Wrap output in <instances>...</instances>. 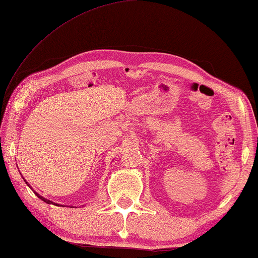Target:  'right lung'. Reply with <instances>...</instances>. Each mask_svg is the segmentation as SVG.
<instances>
[{"mask_svg":"<svg viewBox=\"0 0 258 258\" xmlns=\"http://www.w3.org/2000/svg\"><path fill=\"white\" fill-rule=\"evenodd\" d=\"M35 194H36V196L38 197V199H40V200H42V201H43V202H45V203H48V204H54V206H57V204L52 203V202H51V201H49V200H45V199H44V197H42V196H40V195H38V194H37V192H35Z\"/></svg>","mask_w":258,"mask_h":258,"instance_id":"1","label":"right lung"}]
</instances>
